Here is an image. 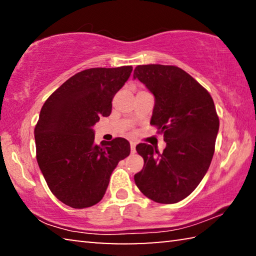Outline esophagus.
I'll return each instance as SVG.
<instances>
[{
	"label": "esophagus",
	"mask_w": 256,
	"mask_h": 256,
	"mask_svg": "<svg viewBox=\"0 0 256 256\" xmlns=\"http://www.w3.org/2000/svg\"><path fill=\"white\" fill-rule=\"evenodd\" d=\"M130 144H131V152H132V154H134V152H136V142L131 141V142H130Z\"/></svg>",
	"instance_id": "obj_1"
}]
</instances>
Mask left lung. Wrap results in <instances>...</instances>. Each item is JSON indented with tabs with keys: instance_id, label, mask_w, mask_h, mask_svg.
I'll list each match as a JSON object with an SVG mask.
<instances>
[{
	"instance_id": "left-lung-1",
	"label": "left lung",
	"mask_w": 256,
	"mask_h": 256,
	"mask_svg": "<svg viewBox=\"0 0 256 256\" xmlns=\"http://www.w3.org/2000/svg\"><path fill=\"white\" fill-rule=\"evenodd\" d=\"M133 76L154 94L150 124L166 142L162 154L150 144L136 146L144 164L134 182L150 200L176 203L196 188L209 170L219 130L214 99L188 73L174 66H138Z\"/></svg>"
}]
</instances>
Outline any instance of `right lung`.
Listing matches in <instances>:
<instances>
[{
    "label": "right lung",
    "instance_id": "1",
    "mask_svg": "<svg viewBox=\"0 0 256 256\" xmlns=\"http://www.w3.org/2000/svg\"><path fill=\"white\" fill-rule=\"evenodd\" d=\"M132 66L92 68L76 73L42 107L34 128L36 158L52 193L74 209L92 206L105 196L112 170L131 151L115 138L94 144L92 126L110 116L112 100Z\"/></svg>",
    "mask_w": 256,
    "mask_h": 256
}]
</instances>
